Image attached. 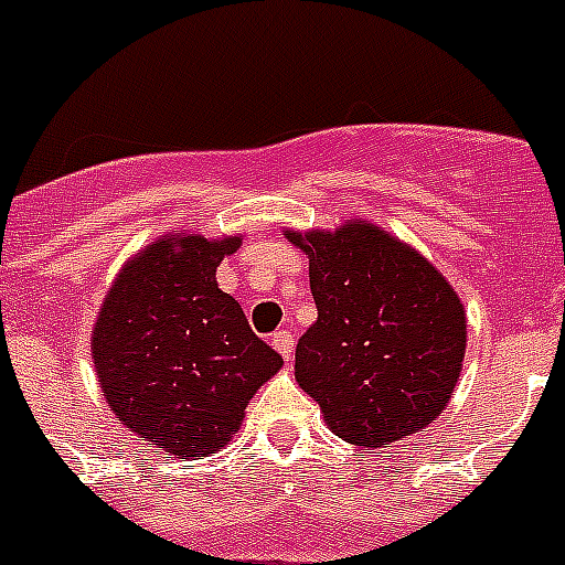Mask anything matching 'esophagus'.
I'll use <instances>...</instances> for the list:
<instances>
[{
	"mask_svg": "<svg viewBox=\"0 0 565 565\" xmlns=\"http://www.w3.org/2000/svg\"><path fill=\"white\" fill-rule=\"evenodd\" d=\"M271 344H274V351L279 353V356L286 359V362H291L294 356V337L288 331H277L271 337Z\"/></svg>",
	"mask_w": 565,
	"mask_h": 565,
	"instance_id": "obj_1",
	"label": "esophagus"
}]
</instances>
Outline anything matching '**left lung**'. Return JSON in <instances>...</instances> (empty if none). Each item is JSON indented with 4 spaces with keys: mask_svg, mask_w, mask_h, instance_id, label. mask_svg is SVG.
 <instances>
[{
    "mask_svg": "<svg viewBox=\"0 0 565 565\" xmlns=\"http://www.w3.org/2000/svg\"><path fill=\"white\" fill-rule=\"evenodd\" d=\"M308 254L317 322L294 376L342 441L384 447L422 433L450 404L467 353V311L422 252L353 217L286 228Z\"/></svg>",
    "mask_w": 565,
    "mask_h": 565,
    "instance_id": "obj_1",
    "label": "left lung"
}]
</instances>
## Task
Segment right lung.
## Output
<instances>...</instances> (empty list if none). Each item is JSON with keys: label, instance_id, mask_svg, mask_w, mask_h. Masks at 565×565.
<instances>
[{"label": "right lung", "instance_id": "1", "mask_svg": "<svg viewBox=\"0 0 565 565\" xmlns=\"http://www.w3.org/2000/svg\"><path fill=\"white\" fill-rule=\"evenodd\" d=\"M239 243L243 234L186 228L154 237L124 263L89 331L107 407L163 456L194 461L223 450L254 393L282 367L237 299L217 288V266Z\"/></svg>", "mask_w": 565, "mask_h": 565}]
</instances>
